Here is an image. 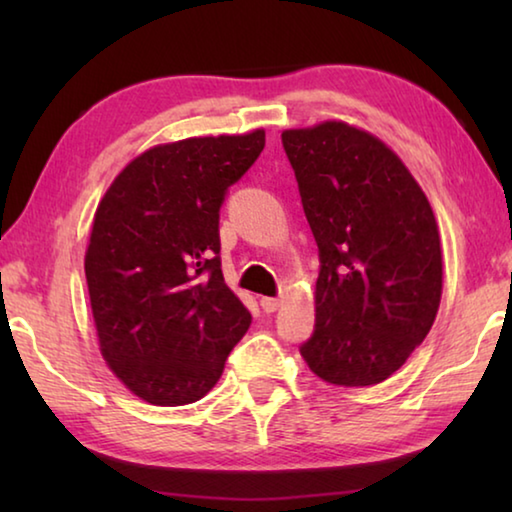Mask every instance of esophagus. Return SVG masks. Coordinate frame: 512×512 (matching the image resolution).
I'll return each mask as SVG.
<instances>
[{
	"instance_id": "34e87169",
	"label": "esophagus",
	"mask_w": 512,
	"mask_h": 512,
	"mask_svg": "<svg viewBox=\"0 0 512 512\" xmlns=\"http://www.w3.org/2000/svg\"><path fill=\"white\" fill-rule=\"evenodd\" d=\"M259 305H262V309L268 311V314H271V311H275L277 307L282 305V300H280V298H268V296H264L262 300H259Z\"/></svg>"
}]
</instances>
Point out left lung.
I'll return each instance as SVG.
<instances>
[{
  "mask_svg": "<svg viewBox=\"0 0 512 512\" xmlns=\"http://www.w3.org/2000/svg\"><path fill=\"white\" fill-rule=\"evenodd\" d=\"M282 144L320 250L302 359L327 384H379L424 341L443 296L429 198L391 146L345 121L287 128Z\"/></svg>",
  "mask_w": 512,
  "mask_h": 512,
  "instance_id": "1",
  "label": "left lung"
}]
</instances>
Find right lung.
<instances>
[{
  "mask_svg": "<svg viewBox=\"0 0 512 512\" xmlns=\"http://www.w3.org/2000/svg\"><path fill=\"white\" fill-rule=\"evenodd\" d=\"M266 142L264 128L151 146L97 205L85 280L101 357L155 406L201 400L250 314L223 280L219 210Z\"/></svg>",
  "mask_w": 512,
  "mask_h": 512,
  "instance_id": "right-lung-1",
  "label": "right lung"
}]
</instances>
